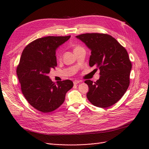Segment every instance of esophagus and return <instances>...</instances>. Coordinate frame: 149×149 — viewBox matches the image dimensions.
Here are the masks:
<instances>
[{"mask_svg":"<svg viewBox=\"0 0 149 149\" xmlns=\"http://www.w3.org/2000/svg\"><path fill=\"white\" fill-rule=\"evenodd\" d=\"M80 82H81L80 80H74V85H77V84H79Z\"/></svg>","mask_w":149,"mask_h":149,"instance_id":"34e87169","label":"esophagus"}]
</instances>
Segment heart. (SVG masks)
<instances>
[{"mask_svg":"<svg viewBox=\"0 0 149 149\" xmlns=\"http://www.w3.org/2000/svg\"><path fill=\"white\" fill-rule=\"evenodd\" d=\"M80 48V47H76L75 48Z\"/></svg>","mask_w":149,"mask_h":149,"instance_id":"1","label":"heart"}]
</instances>
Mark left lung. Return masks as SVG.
<instances>
[{
  "label": "left lung",
  "mask_w": 149,
  "mask_h": 149,
  "mask_svg": "<svg viewBox=\"0 0 149 149\" xmlns=\"http://www.w3.org/2000/svg\"><path fill=\"white\" fill-rule=\"evenodd\" d=\"M76 38L91 50L89 65L100 70V78L95 83L88 80L86 97L93 105L102 108L118 102L130 85L132 65L126 49L111 36L100 33H87Z\"/></svg>",
  "instance_id": "8db88e82"
}]
</instances>
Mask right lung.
<instances>
[{"instance_id": "add662e5", "label": "right lung", "mask_w": 149, "mask_h": 149, "mask_svg": "<svg viewBox=\"0 0 149 149\" xmlns=\"http://www.w3.org/2000/svg\"><path fill=\"white\" fill-rule=\"evenodd\" d=\"M68 36H48L27 45L22 53L16 74L21 91L31 105L42 112L58 109L65 100V94L73 86L70 80L57 81L48 74L57 65L56 51L68 41Z\"/></svg>"}]
</instances>
